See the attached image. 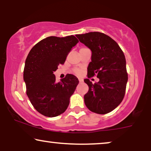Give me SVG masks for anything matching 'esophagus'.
<instances>
[{
	"instance_id": "34e87169",
	"label": "esophagus",
	"mask_w": 151,
	"mask_h": 151,
	"mask_svg": "<svg viewBox=\"0 0 151 151\" xmlns=\"http://www.w3.org/2000/svg\"><path fill=\"white\" fill-rule=\"evenodd\" d=\"M78 80H79L80 82H83V80H82V78H78Z\"/></svg>"
}]
</instances>
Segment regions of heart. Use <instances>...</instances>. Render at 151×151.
Returning a JSON list of instances; mask_svg holds the SVG:
<instances>
[{"mask_svg":"<svg viewBox=\"0 0 151 151\" xmlns=\"http://www.w3.org/2000/svg\"><path fill=\"white\" fill-rule=\"evenodd\" d=\"M75 72H76V73H77V74H80L81 73V71H80V70H76L75 71Z\"/></svg>","mask_w":151,"mask_h":151,"instance_id":"1","label":"heart"}]
</instances>
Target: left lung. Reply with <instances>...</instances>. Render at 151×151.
Segmentation results:
<instances>
[{
  "label": "left lung",
  "mask_w": 151,
  "mask_h": 151,
  "mask_svg": "<svg viewBox=\"0 0 151 151\" xmlns=\"http://www.w3.org/2000/svg\"><path fill=\"white\" fill-rule=\"evenodd\" d=\"M76 37L91 51L88 78H99L94 84L84 80L88 86L84 103L92 112L106 114L118 106L124 96L128 81L124 54L118 44L103 33L89 32Z\"/></svg>",
  "instance_id": "left-lung-1"
}]
</instances>
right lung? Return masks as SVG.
I'll return each mask as SVG.
<instances>
[{
  "mask_svg": "<svg viewBox=\"0 0 151 151\" xmlns=\"http://www.w3.org/2000/svg\"><path fill=\"white\" fill-rule=\"evenodd\" d=\"M78 42L74 36H49L33 47L27 57L23 72L27 95L36 111L45 116L56 117L65 112L79 83L72 74L56 82L53 74Z\"/></svg>",
  "mask_w": 151,
  "mask_h": 151,
  "instance_id": "add662e5",
  "label": "right lung"
}]
</instances>
